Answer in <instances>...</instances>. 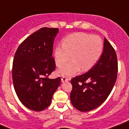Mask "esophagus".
<instances>
[{
	"mask_svg": "<svg viewBox=\"0 0 129 129\" xmlns=\"http://www.w3.org/2000/svg\"><path fill=\"white\" fill-rule=\"evenodd\" d=\"M67 81H68V78H67V77H62V78H61V82H67Z\"/></svg>",
	"mask_w": 129,
	"mask_h": 129,
	"instance_id": "34e87169",
	"label": "esophagus"
}]
</instances>
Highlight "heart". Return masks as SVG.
I'll list each match as a JSON object with an SVG mask.
<instances>
[{"mask_svg": "<svg viewBox=\"0 0 129 129\" xmlns=\"http://www.w3.org/2000/svg\"><path fill=\"white\" fill-rule=\"evenodd\" d=\"M103 50L102 39L98 35L84 32L70 34L62 40V46L57 45L54 50V59L61 67L73 58L71 62L58 69L57 74L71 77L82 69L86 72L91 69L100 59Z\"/></svg>", "mask_w": 129, "mask_h": 129, "instance_id": "b5f03b06", "label": "heart"}]
</instances>
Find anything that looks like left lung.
Instances as JSON below:
<instances>
[{
	"label": "left lung",
	"instance_id": "left-lung-1",
	"mask_svg": "<svg viewBox=\"0 0 129 129\" xmlns=\"http://www.w3.org/2000/svg\"><path fill=\"white\" fill-rule=\"evenodd\" d=\"M118 61L116 52L107 39L99 61L88 72L72 78L70 100L82 112L91 111L105 102L116 82Z\"/></svg>",
	"mask_w": 129,
	"mask_h": 129
}]
</instances>
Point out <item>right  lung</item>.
Listing matches in <instances>:
<instances>
[{
	"mask_svg": "<svg viewBox=\"0 0 129 129\" xmlns=\"http://www.w3.org/2000/svg\"><path fill=\"white\" fill-rule=\"evenodd\" d=\"M58 28H42L20 44L13 64V85L21 103L30 110L40 111L51 105L61 78H49L56 68L52 55Z\"/></svg>",
	"mask_w": 129,
	"mask_h": 129,
	"instance_id": "obj_1",
	"label": "right lung"
}]
</instances>
